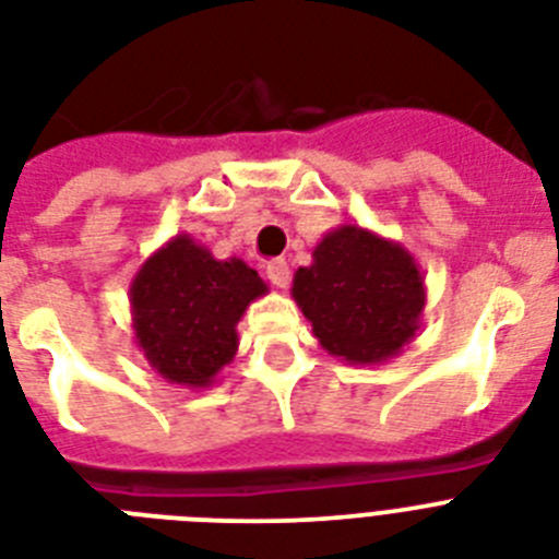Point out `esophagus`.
Here are the masks:
<instances>
[{"mask_svg":"<svg viewBox=\"0 0 559 559\" xmlns=\"http://www.w3.org/2000/svg\"><path fill=\"white\" fill-rule=\"evenodd\" d=\"M265 274H269V283L274 285V288H288L290 269H288V262H285V260L269 262V269H265Z\"/></svg>","mask_w":559,"mask_h":559,"instance_id":"34e87169","label":"esophagus"}]
</instances>
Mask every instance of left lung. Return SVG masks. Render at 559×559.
<instances>
[{
    "label": "left lung",
    "mask_w": 559,
    "mask_h": 559,
    "mask_svg": "<svg viewBox=\"0 0 559 559\" xmlns=\"http://www.w3.org/2000/svg\"><path fill=\"white\" fill-rule=\"evenodd\" d=\"M290 297L331 357L389 362L417 336L426 276L412 251L359 225H336L294 274Z\"/></svg>",
    "instance_id": "left-lung-1"
}]
</instances>
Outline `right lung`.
Masks as SVG:
<instances>
[{"label": "right lung", "mask_w": 559, "mask_h": 559, "mask_svg": "<svg viewBox=\"0 0 559 559\" xmlns=\"http://www.w3.org/2000/svg\"><path fill=\"white\" fill-rule=\"evenodd\" d=\"M262 294L269 285L239 257L216 260L191 234H177L131 280L133 340L170 385L207 389L237 354V322Z\"/></svg>", "instance_id": "obj_1"}]
</instances>
